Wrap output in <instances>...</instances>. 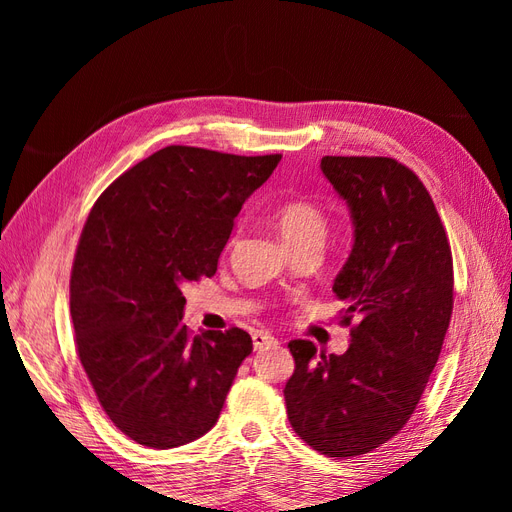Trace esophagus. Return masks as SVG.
Masks as SVG:
<instances>
[{"instance_id":"34e87169","label":"esophagus","mask_w":512,"mask_h":512,"mask_svg":"<svg viewBox=\"0 0 512 512\" xmlns=\"http://www.w3.org/2000/svg\"><path fill=\"white\" fill-rule=\"evenodd\" d=\"M252 342H254V348H256V350H260V348H267V346L277 344V339H275L271 333H265V331H254V333H252Z\"/></svg>"}]
</instances>
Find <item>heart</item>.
<instances>
[{
  "instance_id": "b5f03b06",
  "label": "heart",
  "mask_w": 512,
  "mask_h": 512,
  "mask_svg": "<svg viewBox=\"0 0 512 512\" xmlns=\"http://www.w3.org/2000/svg\"><path fill=\"white\" fill-rule=\"evenodd\" d=\"M275 224L290 247L322 245L329 232V213L314 200L292 198L275 211Z\"/></svg>"
}]
</instances>
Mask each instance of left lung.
I'll use <instances>...</instances> for the list:
<instances>
[{"label": "left lung", "instance_id": "left-lung-1", "mask_svg": "<svg viewBox=\"0 0 512 512\" xmlns=\"http://www.w3.org/2000/svg\"><path fill=\"white\" fill-rule=\"evenodd\" d=\"M320 168L354 220L352 254L333 284L348 305L339 322L352 342L344 354H327L292 339L284 399L305 444L350 459L410 421L451 322L453 254L436 205L406 164L324 156Z\"/></svg>", "mask_w": 512, "mask_h": 512}]
</instances>
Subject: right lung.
<instances>
[{
  "instance_id": "1",
  "label": "right lung",
  "mask_w": 512,
  "mask_h": 512,
  "mask_svg": "<svg viewBox=\"0 0 512 512\" xmlns=\"http://www.w3.org/2000/svg\"><path fill=\"white\" fill-rule=\"evenodd\" d=\"M280 160L170 145L91 207L70 275L74 344L130 440L175 448L218 421L252 337L239 327L192 337L181 288L215 275L245 198Z\"/></svg>"
}]
</instances>
